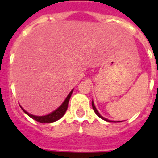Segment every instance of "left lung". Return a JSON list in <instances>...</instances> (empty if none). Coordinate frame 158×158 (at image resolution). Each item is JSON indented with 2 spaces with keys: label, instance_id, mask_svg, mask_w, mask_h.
<instances>
[{
  "label": "left lung",
  "instance_id": "1",
  "mask_svg": "<svg viewBox=\"0 0 158 158\" xmlns=\"http://www.w3.org/2000/svg\"><path fill=\"white\" fill-rule=\"evenodd\" d=\"M92 106H93V109H94V112L96 113L97 115H98L99 117H100V118H102V120H106V121H109V120H106V118L102 117V115H100V114H99V112H98V110H97V109H96V107H95V106H94V102H92Z\"/></svg>",
  "mask_w": 158,
  "mask_h": 158
}]
</instances>
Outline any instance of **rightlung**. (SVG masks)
<instances>
[{
  "label": "right lung",
  "mask_w": 158,
  "mask_h": 158,
  "mask_svg": "<svg viewBox=\"0 0 158 158\" xmlns=\"http://www.w3.org/2000/svg\"><path fill=\"white\" fill-rule=\"evenodd\" d=\"M72 93H73V90L69 93V95L67 96V98L64 101V102L61 104V106H60L59 108H57L56 110H54L53 112L50 113L49 115H44V116H37V115H31V114L27 112L26 110H23V108L22 107L21 108H22V110H23V111H24V112L28 115V116H30L32 119L35 120L36 121H38V122H40V123L54 122V121H56V120H58L59 119H60V118L64 115V113H65V111H66L67 110V107H68V103H69V98H70V97H71Z\"/></svg>",
  "instance_id": "right-lung-1"
}]
</instances>
